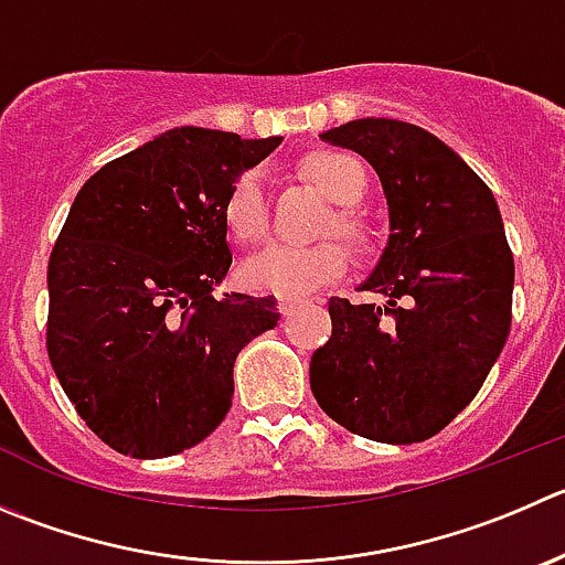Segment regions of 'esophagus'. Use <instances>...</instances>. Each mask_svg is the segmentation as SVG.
<instances>
[{
  "mask_svg": "<svg viewBox=\"0 0 565 565\" xmlns=\"http://www.w3.org/2000/svg\"><path fill=\"white\" fill-rule=\"evenodd\" d=\"M277 308L282 316H294L299 310V299H288V297H277Z\"/></svg>",
  "mask_w": 565,
  "mask_h": 565,
  "instance_id": "1",
  "label": "esophagus"
}]
</instances>
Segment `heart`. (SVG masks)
<instances>
[{
    "label": "heart",
    "mask_w": 565,
    "mask_h": 565,
    "mask_svg": "<svg viewBox=\"0 0 565 565\" xmlns=\"http://www.w3.org/2000/svg\"><path fill=\"white\" fill-rule=\"evenodd\" d=\"M305 174L335 202V205L354 207L369 193V171L363 160L343 149H316L305 158ZM222 218L227 233L238 244L255 246L266 241L271 227L266 185L257 169L244 171L230 185L222 205ZM330 233H338L358 255H369L374 249V238L352 211H338L330 222ZM347 246L338 241H321L313 246L274 244L252 257L244 266V282L255 291L279 294V297H305L321 291L335 282L347 271Z\"/></svg>",
    "instance_id": "1"
}]
</instances>
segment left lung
Wrapping results in <instances>:
<instances>
[{"mask_svg":"<svg viewBox=\"0 0 565 565\" xmlns=\"http://www.w3.org/2000/svg\"><path fill=\"white\" fill-rule=\"evenodd\" d=\"M324 141L363 154L391 207V238L363 291L330 299L332 335L310 360L321 411L349 433L418 444L486 383L513 319V252L491 188L438 138L396 118H358Z\"/></svg>","mask_w":565,"mask_h":565,"instance_id":"1","label":"left lung"}]
</instances>
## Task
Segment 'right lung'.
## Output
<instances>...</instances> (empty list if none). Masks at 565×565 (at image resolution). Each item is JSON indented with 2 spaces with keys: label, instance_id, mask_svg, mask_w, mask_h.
<instances>
[{
  "label": "right lung",
  "instance_id": "1",
  "mask_svg": "<svg viewBox=\"0 0 565 565\" xmlns=\"http://www.w3.org/2000/svg\"><path fill=\"white\" fill-rule=\"evenodd\" d=\"M282 138L180 127L102 166L50 255L46 352L79 418L130 458H169L233 405L241 349L277 299L213 286L230 271L224 196Z\"/></svg>",
  "mask_w": 565,
  "mask_h": 565
}]
</instances>
